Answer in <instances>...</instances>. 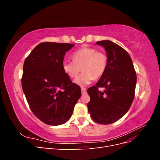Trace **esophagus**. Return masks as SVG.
<instances>
[{
	"instance_id": "esophagus-1",
	"label": "esophagus",
	"mask_w": 160,
	"mask_h": 160,
	"mask_svg": "<svg viewBox=\"0 0 160 160\" xmlns=\"http://www.w3.org/2000/svg\"><path fill=\"white\" fill-rule=\"evenodd\" d=\"M86 92H87V90H86V89H85V88H81V93H82V94H85V93H86Z\"/></svg>"
}]
</instances>
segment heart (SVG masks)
I'll return each mask as SVG.
<instances>
[{"label":"heart","mask_w":160,"mask_h":160,"mask_svg":"<svg viewBox=\"0 0 160 160\" xmlns=\"http://www.w3.org/2000/svg\"><path fill=\"white\" fill-rule=\"evenodd\" d=\"M72 61L62 62V69L71 78L77 77L74 83L81 87L89 85L94 79L102 76L107 69L108 57L103 52L98 51L94 48L82 47L73 52Z\"/></svg>","instance_id":"b5f03b06"}]
</instances>
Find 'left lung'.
<instances>
[{
  "label": "left lung",
  "mask_w": 160,
  "mask_h": 160,
  "mask_svg": "<svg viewBox=\"0 0 160 160\" xmlns=\"http://www.w3.org/2000/svg\"><path fill=\"white\" fill-rule=\"evenodd\" d=\"M103 46L108 57L104 74L95 86L88 89L90 101L88 111L95 122L110 124L122 118L134 99L137 76L128 52L108 40L96 42ZM99 87L105 90L99 91Z\"/></svg>",
  "instance_id": "obj_1"
}]
</instances>
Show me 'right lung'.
<instances>
[{
  "label": "right lung",
  "mask_w": 160,
  "mask_h": 160,
  "mask_svg": "<svg viewBox=\"0 0 160 160\" xmlns=\"http://www.w3.org/2000/svg\"><path fill=\"white\" fill-rule=\"evenodd\" d=\"M75 45L45 42L36 46L23 65L22 88L37 118L50 125L64 124L81 95L62 69L67 51Z\"/></svg>",
  "instance_id": "right-lung-1"
}]
</instances>
